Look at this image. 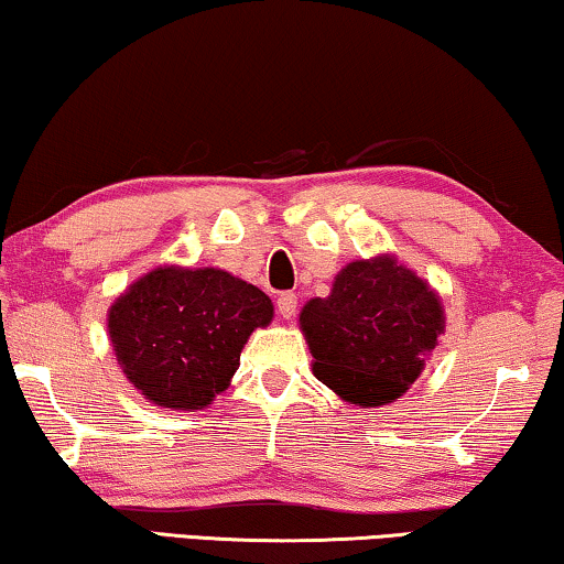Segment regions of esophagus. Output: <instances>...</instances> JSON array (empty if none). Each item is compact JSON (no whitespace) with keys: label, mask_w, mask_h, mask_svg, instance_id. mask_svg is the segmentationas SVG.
Segmentation results:
<instances>
[{"label":"esophagus","mask_w":564,"mask_h":564,"mask_svg":"<svg viewBox=\"0 0 564 564\" xmlns=\"http://www.w3.org/2000/svg\"><path fill=\"white\" fill-rule=\"evenodd\" d=\"M276 310H280V315L284 321H292L297 313V295L295 292H282L280 297H276Z\"/></svg>","instance_id":"obj_1"}]
</instances>
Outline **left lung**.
I'll return each instance as SVG.
<instances>
[{
	"mask_svg": "<svg viewBox=\"0 0 564 564\" xmlns=\"http://www.w3.org/2000/svg\"><path fill=\"white\" fill-rule=\"evenodd\" d=\"M300 328L325 387L350 404L381 406L420 377L445 315L427 282L381 254L343 267L330 295L302 307Z\"/></svg>",
	"mask_w": 564,
	"mask_h": 564,
	"instance_id": "left-lung-1",
	"label": "left lung"
}]
</instances>
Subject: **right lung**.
<instances>
[{"instance_id":"add662e5","label":"right lung","mask_w":564,"mask_h":564,"mask_svg":"<svg viewBox=\"0 0 564 564\" xmlns=\"http://www.w3.org/2000/svg\"><path fill=\"white\" fill-rule=\"evenodd\" d=\"M262 290L203 267H158L129 284L109 310L121 371L152 404L203 410L239 369L243 343L272 323Z\"/></svg>"}]
</instances>
